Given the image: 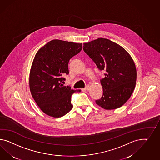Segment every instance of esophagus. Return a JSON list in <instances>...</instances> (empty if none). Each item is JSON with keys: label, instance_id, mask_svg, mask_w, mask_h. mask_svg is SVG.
Here are the masks:
<instances>
[{"label": "esophagus", "instance_id": "esophagus-1", "mask_svg": "<svg viewBox=\"0 0 160 160\" xmlns=\"http://www.w3.org/2000/svg\"><path fill=\"white\" fill-rule=\"evenodd\" d=\"M90 85H87L86 87V88H84V90H86V91H87V90H88L89 89H90Z\"/></svg>", "mask_w": 160, "mask_h": 160}]
</instances>
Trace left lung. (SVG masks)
Segmentation results:
<instances>
[{
  "label": "left lung",
  "mask_w": 160,
  "mask_h": 160,
  "mask_svg": "<svg viewBox=\"0 0 160 160\" xmlns=\"http://www.w3.org/2000/svg\"><path fill=\"white\" fill-rule=\"evenodd\" d=\"M83 50L101 70H105L100 80L102 97L96 104L107 110L119 108L129 99L136 86L137 78L134 61L119 44L99 38L83 43Z\"/></svg>",
  "instance_id": "1"
}]
</instances>
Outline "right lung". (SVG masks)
I'll use <instances>...</instances> for the list:
<instances>
[{"label":"right lung","instance_id":"1","mask_svg":"<svg viewBox=\"0 0 160 160\" xmlns=\"http://www.w3.org/2000/svg\"><path fill=\"white\" fill-rule=\"evenodd\" d=\"M82 49V43L53 39L35 55L30 72V90L35 102L48 116L60 118L73 108L71 96L81 90L64 86L62 76L69 74V60Z\"/></svg>","mask_w":160,"mask_h":160}]
</instances>
